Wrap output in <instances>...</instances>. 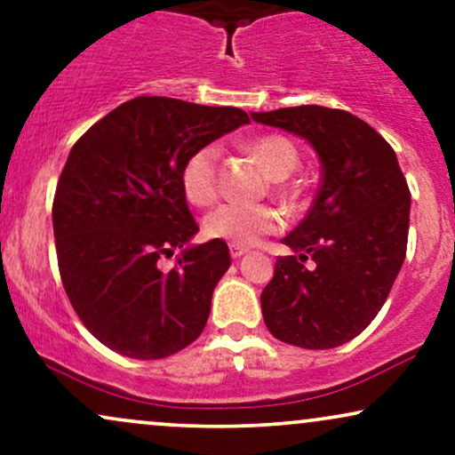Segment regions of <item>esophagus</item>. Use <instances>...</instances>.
I'll return each mask as SVG.
<instances>
[{
    "label": "esophagus",
    "instance_id": "esophagus-1",
    "mask_svg": "<svg viewBox=\"0 0 455 455\" xmlns=\"http://www.w3.org/2000/svg\"><path fill=\"white\" fill-rule=\"evenodd\" d=\"M229 253H232L234 259H238V258H243L244 253H249V249L240 247V244H229Z\"/></svg>",
    "mask_w": 455,
    "mask_h": 455
}]
</instances>
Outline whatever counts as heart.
Here are the masks:
<instances>
[{"mask_svg": "<svg viewBox=\"0 0 455 455\" xmlns=\"http://www.w3.org/2000/svg\"><path fill=\"white\" fill-rule=\"evenodd\" d=\"M249 151L258 157L261 168L268 172L272 179H285L298 165V151L287 138L270 136L255 138L249 142ZM219 148L215 144L200 147L187 157L180 170V185L187 200L191 204L208 206L217 200L219 183ZM283 226V217L276 208L266 204H238V202H228L221 204L204 221L206 236L226 240V243L240 244V247H251L266 234L279 232Z\"/></svg>", "mask_w": 455, "mask_h": 455, "instance_id": "1", "label": "heart"}]
</instances>
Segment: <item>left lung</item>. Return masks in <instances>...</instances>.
Returning <instances> with one entry per match:
<instances>
[{
	"label": "left lung",
	"instance_id": "obj_1",
	"mask_svg": "<svg viewBox=\"0 0 455 455\" xmlns=\"http://www.w3.org/2000/svg\"><path fill=\"white\" fill-rule=\"evenodd\" d=\"M251 116L304 138L322 162L311 211L283 238L296 255L276 258L261 291L264 322L302 349L349 343L381 311L407 255L411 191L396 153L347 110L293 106Z\"/></svg>",
	"mask_w": 455,
	"mask_h": 455
}]
</instances>
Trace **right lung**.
I'll use <instances>...</instances> for the list:
<instances>
[{"mask_svg": "<svg viewBox=\"0 0 455 455\" xmlns=\"http://www.w3.org/2000/svg\"><path fill=\"white\" fill-rule=\"evenodd\" d=\"M249 123L240 108L133 98L78 138L52 200L61 283L101 345L159 360L204 330L212 290L232 264L223 240L162 258L197 232L180 170L191 153Z\"/></svg>", "mask_w": 455, "mask_h": 455, "instance_id": "1", "label": "right lung"}]
</instances>
